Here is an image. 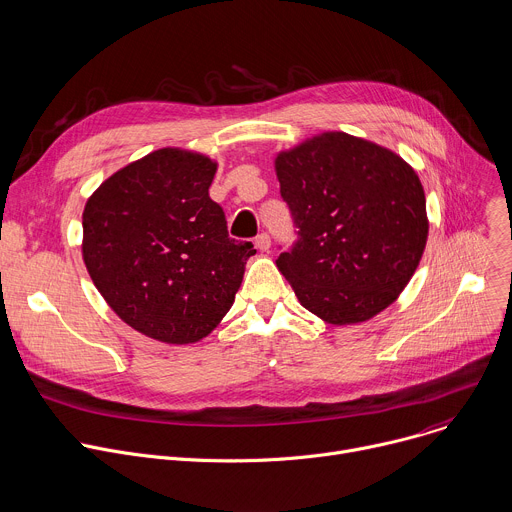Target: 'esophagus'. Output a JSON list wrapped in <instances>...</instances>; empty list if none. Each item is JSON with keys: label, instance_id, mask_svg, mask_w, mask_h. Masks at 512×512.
<instances>
[{"label": "esophagus", "instance_id": "1", "mask_svg": "<svg viewBox=\"0 0 512 512\" xmlns=\"http://www.w3.org/2000/svg\"><path fill=\"white\" fill-rule=\"evenodd\" d=\"M256 248H258L260 252H266V250L270 248V236H268L266 232H262V234L256 236Z\"/></svg>", "mask_w": 512, "mask_h": 512}]
</instances>
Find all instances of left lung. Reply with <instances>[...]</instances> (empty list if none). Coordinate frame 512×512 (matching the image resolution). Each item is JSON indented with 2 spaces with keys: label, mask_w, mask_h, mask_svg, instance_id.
Returning a JSON list of instances; mask_svg holds the SVG:
<instances>
[{
  "label": "left lung",
  "mask_w": 512,
  "mask_h": 512,
  "mask_svg": "<svg viewBox=\"0 0 512 512\" xmlns=\"http://www.w3.org/2000/svg\"><path fill=\"white\" fill-rule=\"evenodd\" d=\"M276 175L296 228L276 266L304 309L331 325L387 309L428 240L416 171L375 143L323 133L280 153Z\"/></svg>",
  "instance_id": "1"
}]
</instances>
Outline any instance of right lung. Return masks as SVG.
<instances>
[{
    "instance_id": "1",
    "label": "right lung",
    "mask_w": 512,
    "mask_h": 512,
    "mask_svg": "<svg viewBox=\"0 0 512 512\" xmlns=\"http://www.w3.org/2000/svg\"><path fill=\"white\" fill-rule=\"evenodd\" d=\"M216 163L159 149L123 167L86 201L82 256L111 309L173 345L210 335L230 311L252 242L228 236L210 197Z\"/></svg>"
}]
</instances>
